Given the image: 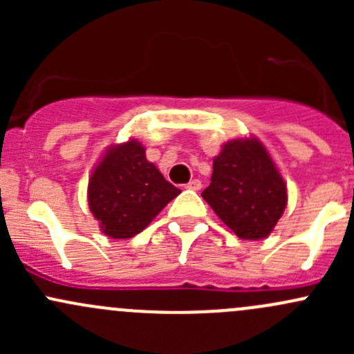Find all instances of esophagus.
I'll return each instance as SVG.
<instances>
[{"label": "esophagus", "instance_id": "esophagus-1", "mask_svg": "<svg viewBox=\"0 0 354 354\" xmlns=\"http://www.w3.org/2000/svg\"><path fill=\"white\" fill-rule=\"evenodd\" d=\"M185 188H188V190H200V188H202V183H200V180H192V181H188L187 185H185Z\"/></svg>", "mask_w": 354, "mask_h": 354}]
</instances>
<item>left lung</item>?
<instances>
[{
	"mask_svg": "<svg viewBox=\"0 0 354 354\" xmlns=\"http://www.w3.org/2000/svg\"><path fill=\"white\" fill-rule=\"evenodd\" d=\"M210 185L202 197L241 240H263L272 233L288 203L279 169L255 137L234 138L214 159Z\"/></svg>",
	"mask_w": 354,
	"mask_h": 354,
	"instance_id": "left-lung-1",
	"label": "left lung"
}]
</instances>
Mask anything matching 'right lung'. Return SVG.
Wrapping results in <instances>:
<instances>
[{
	"mask_svg": "<svg viewBox=\"0 0 354 354\" xmlns=\"http://www.w3.org/2000/svg\"><path fill=\"white\" fill-rule=\"evenodd\" d=\"M180 194L149 162L144 145L131 138L106 151L88 178L87 198L102 233L127 240L144 231Z\"/></svg>",
	"mask_w": 354,
	"mask_h": 354,
	"instance_id": "right-lung-1",
	"label": "right lung"
}]
</instances>
